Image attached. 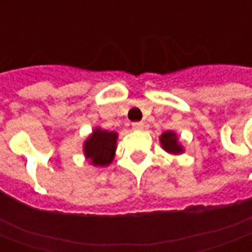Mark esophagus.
<instances>
[{
    "instance_id": "1",
    "label": "esophagus",
    "mask_w": 252,
    "mask_h": 252,
    "mask_svg": "<svg viewBox=\"0 0 252 252\" xmlns=\"http://www.w3.org/2000/svg\"><path fill=\"white\" fill-rule=\"evenodd\" d=\"M132 128H133L135 131H142L143 128H144V124L140 123V121H139V123H133V124H132Z\"/></svg>"
}]
</instances>
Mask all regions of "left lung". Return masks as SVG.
<instances>
[{"mask_svg": "<svg viewBox=\"0 0 252 252\" xmlns=\"http://www.w3.org/2000/svg\"><path fill=\"white\" fill-rule=\"evenodd\" d=\"M160 146L163 147L164 151H167L170 154H182L184 153V147L181 146L178 142V136L177 133L173 131H166L163 132L160 137Z\"/></svg>", "mask_w": 252, "mask_h": 252, "instance_id": "1", "label": "left lung"}]
</instances>
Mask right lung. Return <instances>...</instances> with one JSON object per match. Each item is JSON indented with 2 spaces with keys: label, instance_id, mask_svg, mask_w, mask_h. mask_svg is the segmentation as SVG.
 Listing matches in <instances>:
<instances>
[{
  "label": "right lung",
  "instance_id": "right-lung-1",
  "mask_svg": "<svg viewBox=\"0 0 252 252\" xmlns=\"http://www.w3.org/2000/svg\"><path fill=\"white\" fill-rule=\"evenodd\" d=\"M117 132L95 128L83 144V153L93 166L104 167L115 158Z\"/></svg>",
  "mask_w": 252,
  "mask_h": 252
}]
</instances>
